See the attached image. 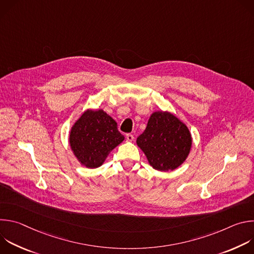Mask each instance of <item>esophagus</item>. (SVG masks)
<instances>
[{
  "instance_id": "esophagus-1",
  "label": "esophagus",
  "mask_w": 254,
  "mask_h": 254,
  "mask_svg": "<svg viewBox=\"0 0 254 254\" xmlns=\"http://www.w3.org/2000/svg\"><path fill=\"white\" fill-rule=\"evenodd\" d=\"M126 138H127V141H132L134 137H133V135H132V134L127 133V134L126 135Z\"/></svg>"
}]
</instances>
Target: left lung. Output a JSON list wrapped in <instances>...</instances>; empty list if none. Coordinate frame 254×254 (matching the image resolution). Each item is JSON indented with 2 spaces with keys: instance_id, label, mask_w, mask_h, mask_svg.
<instances>
[{
  "instance_id": "obj_1",
  "label": "left lung",
  "mask_w": 254,
  "mask_h": 254,
  "mask_svg": "<svg viewBox=\"0 0 254 254\" xmlns=\"http://www.w3.org/2000/svg\"><path fill=\"white\" fill-rule=\"evenodd\" d=\"M148 163L160 172L174 171L188 158L192 135L188 127L169 112L151 115L144 131L136 138Z\"/></svg>"
}]
</instances>
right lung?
<instances>
[{
  "mask_svg": "<svg viewBox=\"0 0 254 254\" xmlns=\"http://www.w3.org/2000/svg\"><path fill=\"white\" fill-rule=\"evenodd\" d=\"M125 136L117 122L103 110L88 108L73 124L69 132L70 149L81 166L100 167Z\"/></svg>",
  "mask_w": 254,
  "mask_h": 254,
  "instance_id": "right-lung-1",
  "label": "right lung"
}]
</instances>
